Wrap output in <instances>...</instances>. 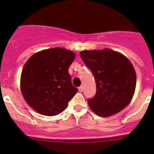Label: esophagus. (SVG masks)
<instances>
[{
	"instance_id": "esophagus-1",
	"label": "esophagus",
	"mask_w": 154,
	"mask_h": 154,
	"mask_svg": "<svg viewBox=\"0 0 154 154\" xmlns=\"http://www.w3.org/2000/svg\"><path fill=\"white\" fill-rule=\"evenodd\" d=\"M79 91L80 92H82V91H83V86H80V87H79Z\"/></svg>"
}]
</instances>
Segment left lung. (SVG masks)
<instances>
[{
    "mask_svg": "<svg viewBox=\"0 0 154 154\" xmlns=\"http://www.w3.org/2000/svg\"><path fill=\"white\" fill-rule=\"evenodd\" d=\"M80 57L93 75L96 95L88 104L97 115L106 117L117 113L131 101L137 76L131 62L113 50L82 51Z\"/></svg>",
    "mask_w": 154,
    "mask_h": 154,
    "instance_id": "1",
    "label": "left lung"
}]
</instances>
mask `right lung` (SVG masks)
<instances>
[{"label":"right lung","instance_id":"add662e5","mask_svg":"<svg viewBox=\"0 0 154 154\" xmlns=\"http://www.w3.org/2000/svg\"><path fill=\"white\" fill-rule=\"evenodd\" d=\"M75 55L62 48L35 53L24 64L21 89L32 109L45 116H56L66 109L78 92L72 83L69 68Z\"/></svg>","mask_w":154,"mask_h":154}]
</instances>
